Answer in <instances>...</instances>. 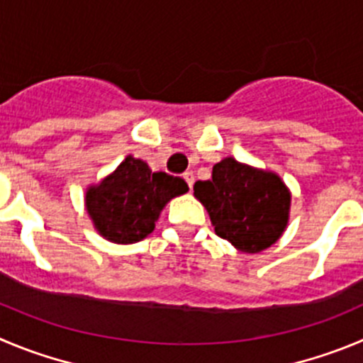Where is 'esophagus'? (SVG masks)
Instances as JSON below:
<instances>
[{"label":"esophagus","instance_id":"obj_1","mask_svg":"<svg viewBox=\"0 0 363 363\" xmlns=\"http://www.w3.org/2000/svg\"><path fill=\"white\" fill-rule=\"evenodd\" d=\"M182 177H184V181L188 182L189 188H193V182H195V175H193V172H184V174H182Z\"/></svg>","mask_w":363,"mask_h":363}]
</instances>
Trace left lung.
Segmentation results:
<instances>
[{
  "label": "left lung",
  "instance_id": "left-lung-1",
  "mask_svg": "<svg viewBox=\"0 0 363 363\" xmlns=\"http://www.w3.org/2000/svg\"><path fill=\"white\" fill-rule=\"evenodd\" d=\"M193 195L208 211L215 233L235 249L258 254L272 247L289 225L292 193L276 172L223 157Z\"/></svg>",
  "mask_w": 363,
  "mask_h": 363
}]
</instances>
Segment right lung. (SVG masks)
Returning a JSON list of instances; mask_svg holds the SVG:
<instances>
[{
	"mask_svg": "<svg viewBox=\"0 0 363 363\" xmlns=\"http://www.w3.org/2000/svg\"><path fill=\"white\" fill-rule=\"evenodd\" d=\"M188 189L184 179L152 172L143 159L127 155L116 170L87 186L84 202L101 238L128 245L147 238L164 206Z\"/></svg>",
	"mask_w": 363,
	"mask_h": 363,
	"instance_id": "add662e5",
	"label": "right lung"
}]
</instances>
